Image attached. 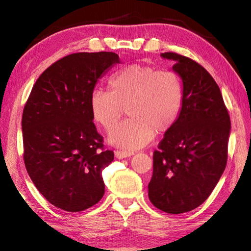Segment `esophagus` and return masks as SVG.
<instances>
[{
	"label": "esophagus",
	"mask_w": 251,
	"mask_h": 251,
	"mask_svg": "<svg viewBox=\"0 0 251 251\" xmlns=\"http://www.w3.org/2000/svg\"><path fill=\"white\" fill-rule=\"evenodd\" d=\"M115 157L116 158H126V157H129L131 155H134V151H121V150H117L115 151Z\"/></svg>",
	"instance_id": "34e87169"
}]
</instances>
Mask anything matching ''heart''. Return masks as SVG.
I'll return each instance as SVG.
<instances>
[{
	"mask_svg": "<svg viewBox=\"0 0 251 251\" xmlns=\"http://www.w3.org/2000/svg\"><path fill=\"white\" fill-rule=\"evenodd\" d=\"M111 92L94 89L89 105L93 119L110 130L127 109L131 117L109 134L112 146L136 150L147 146L155 131L172 128L183 104V85L177 73L131 65L110 79Z\"/></svg>",
	"mask_w": 251,
	"mask_h": 251,
	"instance_id": "obj_1",
	"label": "heart"
}]
</instances>
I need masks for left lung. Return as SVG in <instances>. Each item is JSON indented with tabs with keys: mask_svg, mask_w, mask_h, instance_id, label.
<instances>
[{
	"mask_svg": "<svg viewBox=\"0 0 251 251\" xmlns=\"http://www.w3.org/2000/svg\"><path fill=\"white\" fill-rule=\"evenodd\" d=\"M161 56L176 62L173 70L182 79L183 104L153 153L149 199L158 209L178 215L201 205L221 178L231 121L220 88L205 68L176 52Z\"/></svg>",
	"mask_w": 251,
	"mask_h": 251,
	"instance_id": "8db88e82",
	"label": "left lung"
}]
</instances>
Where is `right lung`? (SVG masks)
Here are the masks:
<instances>
[{
  "mask_svg": "<svg viewBox=\"0 0 251 251\" xmlns=\"http://www.w3.org/2000/svg\"><path fill=\"white\" fill-rule=\"evenodd\" d=\"M115 52L61 58L37 78L25 105L24 159L40 193L62 210L77 212L102 199V170L114 159L104 150L90 112V94L116 63Z\"/></svg>",
  "mask_w": 251,
  "mask_h": 251,
  "instance_id": "1",
  "label": "right lung"
}]
</instances>
